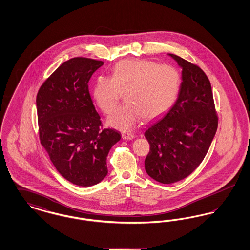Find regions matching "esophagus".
Segmentation results:
<instances>
[{"mask_svg": "<svg viewBox=\"0 0 250 250\" xmlns=\"http://www.w3.org/2000/svg\"><path fill=\"white\" fill-rule=\"evenodd\" d=\"M122 138L124 139V140H125V141H130V140H133V139H135V135L134 134H132V133H123L122 134Z\"/></svg>", "mask_w": 250, "mask_h": 250, "instance_id": "34e87169", "label": "esophagus"}]
</instances>
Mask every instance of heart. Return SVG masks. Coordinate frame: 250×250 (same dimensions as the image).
<instances>
[{
	"instance_id": "obj_1",
	"label": "heart",
	"mask_w": 250,
	"mask_h": 250,
	"mask_svg": "<svg viewBox=\"0 0 250 250\" xmlns=\"http://www.w3.org/2000/svg\"><path fill=\"white\" fill-rule=\"evenodd\" d=\"M180 84L178 71L171 65L146 60H125L114 65L111 77L96 78L92 95L98 107L109 113L121 94H125L126 103L115 108L107 123L111 127L128 131L143 117L155 119L166 113L177 98Z\"/></svg>"
}]
</instances>
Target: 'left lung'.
Instances as JSON below:
<instances>
[{
	"label": "left lung",
	"mask_w": 250,
	"mask_h": 250,
	"mask_svg": "<svg viewBox=\"0 0 250 250\" xmlns=\"http://www.w3.org/2000/svg\"><path fill=\"white\" fill-rule=\"evenodd\" d=\"M182 69L178 97L166 113L150 122L144 136L150 152L147 174L162 184L188 177L207 154L217 129L211 83L202 69L168 53Z\"/></svg>",
	"instance_id": "8db88e82"
}]
</instances>
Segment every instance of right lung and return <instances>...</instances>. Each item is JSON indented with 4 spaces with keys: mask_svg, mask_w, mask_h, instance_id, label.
Here are the masks:
<instances>
[{
    "mask_svg": "<svg viewBox=\"0 0 250 250\" xmlns=\"http://www.w3.org/2000/svg\"><path fill=\"white\" fill-rule=\"evenodd\" d=\"M103 62L72 58L40 87L36 109L41 144L60 174L72 184L91 187L107 176V156L121 140L114 129L101 130L88 83Z\"/></svg>",
    "mask_w": 250,
    "mask_h": 250,
    "instance_id": "add662e5",
    "label": "right lung"
}]
</instances>
